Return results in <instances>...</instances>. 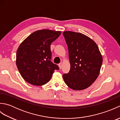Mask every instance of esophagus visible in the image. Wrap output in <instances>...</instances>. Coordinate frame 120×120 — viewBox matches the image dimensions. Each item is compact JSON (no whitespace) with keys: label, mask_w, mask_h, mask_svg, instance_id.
<instances>
[{"label":"esophagus","mask_w":120,"mask_h":120,"mask_svg":"<svg viewBox=\"0 0 120 120\" xmlns=\"http://www.w3.org/2000/svg\"><path fill=\"white\" fill-rule=\"evenodd\" d=\"M62 65H63V63H59V68H60V69L62 68Z\"/></svg>","instance_id":"esophagus-1"}]
</instances>
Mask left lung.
Listing matches in <instances>:
<instances>
[{
  "label": "left lung",
  "mask_w": 120,
  "mask_h": 120,
  "mask_svg": "<svg viewBox=\"0 0 120 120\" xmlns=\"http://www.w3.org/2000/svg\"><path fill=\"white\" fill-rule=\"evenodd\" d=\"M68 45L71 68L63 75L65 83L74 90L90 86L98 77L103 57L98 45L90 38L79 32H63Z\"/></svg>",
  "instance_id": "1"
}]
</instances>
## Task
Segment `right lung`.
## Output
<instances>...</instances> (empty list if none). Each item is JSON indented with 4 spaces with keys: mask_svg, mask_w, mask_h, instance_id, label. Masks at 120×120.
<instances>
[{
    "mask_svg": "<svg viewBox=\"0 0 120 120\" xmlns=\"http://www.w3.org/2000/svg\"><path fill=\"white\" fill-rule=\"evenodd\" d=\"M61 32L37 30L25 39L17 50L16 64L22 77L34 86H43L52 78L57 64L50 61V45Z\"/></svg>",
    "mask_w": 120,
    "mask_h": 120,
    "instance_id": "right-lung-1",
    "label": "right lung"
}]
</instances>
